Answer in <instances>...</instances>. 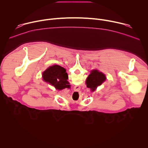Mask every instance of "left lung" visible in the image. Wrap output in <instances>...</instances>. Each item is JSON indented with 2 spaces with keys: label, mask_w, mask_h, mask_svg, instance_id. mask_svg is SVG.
Instances as JSON below:
<instances>
[{
  "label": "left lung",
  "mask_w": 148,
  "mask_h": 148,
  "mask_svg": "<svg viewBox=\"0 0 148 148\" xmlns=\"http://www.w3.org/2000/svg\"><path fill=\"white\" fill-rule=\"evenodd\" d=\"M106 79L107 78L104 74L97 70H94L91 71L86 83L88 88H90L92 91H94L97 87L101 86Z\"/></svg>",
  "instance_id": "1"
}]
</instances>
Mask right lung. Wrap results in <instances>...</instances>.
Returning a JSON list of instances; mask_svg holds the SVG:
<instances>
[{"label": "right lung", "instance_id": "right-lung-1", "mask_svg": "<svg viewBox=\"0 0 148 148\" xmlns=\"http://www.w3.org/2000/svg\"><path fill=\"white\" fill-rule=\"evenodd\" d=\"M66 70L58 65L49 67L43 74V79L53 86L56 89L61 90L66 88H70L67 81L68 75Z\"/></svg>", "mask_w": 148, "mask_h": 148}]
</instances>
